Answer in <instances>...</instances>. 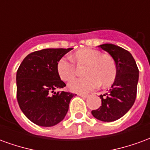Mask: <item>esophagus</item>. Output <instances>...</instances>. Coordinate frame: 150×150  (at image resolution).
Wrapping results in <instances>:
<instances>
[{"instance_id":"obj_1","label":"esophagus","mask_w":150,"mask_h":150,"mask_svg":"<svg viewBox=\"0 0 150 150\" xmlns=\"http://www.w3.org/2000/svg\"><path fill=\"white\" fill-rule=\"evenodd\" d=\"M78 96H81V97H83V98H87V97H88V95H87V94H82V93H78Z\"/></svg>"}]
</instances>
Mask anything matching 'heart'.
Returning <instances> with one entry per match:
<instances>
[{
    "label": "heart",
    "instance_id": "obj_1",
    "mask_svg": "<svg viewBox=\"0 0 150 150\" xmlns=\"http://www.w3.org/2000/svg\"><path fill=\"white\" fill-rule=\"evenodd\" d=\"M77 65H86L84 78L72 79L68 83L69 90L78 93H87L100 87V83L107 87L112 83L116 77V66L110 55L102 54L97 50L83 48L73 55ZM57 71L63 81H69L76 75V66L67 57H62L58 62Z\"/></svg>",
    "mask_w": 150,
    "mask_h": 150
}]
</instances>
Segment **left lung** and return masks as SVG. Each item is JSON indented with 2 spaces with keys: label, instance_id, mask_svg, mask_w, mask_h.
<instances>
[{
  "label": "left lung",
  "instance_id": "1",
  "mask_svg": "<svg viewBox=\"0 0 150 150\" xmlns=\"http://www.w3.org/2000/svg\"><path fill=\"white\" fill-rule=\"evenodd\" d=\"M107 51L115 61L116 77L109 91L100 95L101 106L91 111L95 118L111 122L122 117L132 108L137 97L139 70L132 54L113 44L99 46Z\"/></svg>",
  "mask_w": 150,
  "mask_h": 150
}]
</instances>
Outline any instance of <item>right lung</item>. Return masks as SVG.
Returning a JSON list of instances; mask_svg holds the SVG:
<instances>
[{"label":"right lung","mask_w":150,"mask_h":150,"mask_svg":"<svg viewBox=\"0 0 150 150\" xmlns=\"http://www.w3.org/2000/svg\"><path fill=\"white\" fill-rule=\"evenodd\" d=\"M68 49H43L28 54L17 71V100L30 121L50 127L59 124L67 113L75 95L54 90L66 86L57 71L58 62Z\"/></svg>","instance_id":"obj_1"}]
</instances>
